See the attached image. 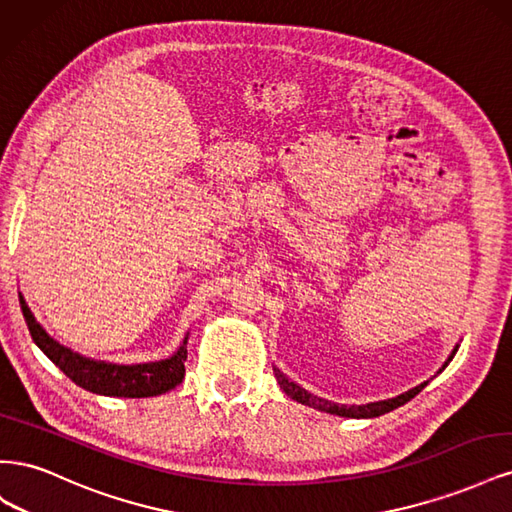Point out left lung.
Listing matches in <instances>:
<instances>
[{
    "instance_id": "left-lung-1",
    "label": "left lung",
    "mask_w": 512,
    "mask_h": 512,
    "mask_svg": "<svg viewBox=\"0 0 512 512\" xmlns=\"http://www.w3.org/2000/svg\"><path fill=\"white\" fill-rule=\"evenodd\" d=\"M457 348H459V346H455L453 352L448 354V361L440 367V371H444V367L453 361V356H455ZM440 371H438V374H440ZM273 374H275V378H277V384H280V389H282L290 399L299 401V404L309 406V408H314V410L327 412V414H335V416H346V418H376V416H382V414H386V412H391V410H395V408H399V406L408 404V401H410L414 395L421 393L423 386L427 384V382H423V384L414 386V389H410V391H406V393H401V395L391 397V399H384V401H371V404H365V406H344V404H335V401L322 399V397H318V395H314V393L305 391L303 386H299L297 382H292V380L284 374L282 369L273 367Z\"/></svg>"
}]
</instances>
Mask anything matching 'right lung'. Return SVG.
Returning a JSON list of instances; mask_svg holds the SVG:
<instances>
[{
  "label": "right lung",
  "mask_w": 512,
  "mask_h": 512,
  "mask_svg": "<svg viewBox=\"0 0 512 512\" xmlns=\"http://www.w3.org/2000/svg\"><path fill=\"white\" fill-rule=\"evenodd\" d=\"M19 303L27 322V329L32 333L36 346L49 356V359L64 371V374L79 384L81 389L106 395V397H156L166 391H173L181 384L185 376V359H188V337L185 333L181 346L162 361L151 363H134V365H119L89 359L79 352L70 350L68 346L59 344L55 337L46 333V329L36 320L34 312L29 309L23 292H19Z\"/></svg>",
  "instance_id": "obj_1"
}]
</instances>
